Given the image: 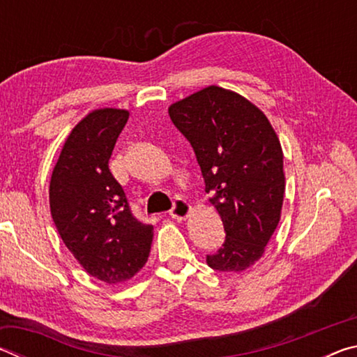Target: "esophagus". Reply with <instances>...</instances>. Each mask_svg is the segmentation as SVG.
<instances>
[{
    "mask_svg": "<svg viewBox=\"0 0 357 357\" xmlns=\"http://www.w3.org/2000/svg\"><path fill=\"white\" fill-rule=\"evenodd\" d=\"M192 213V206L184 200H176L174 202V206L170 211V215L174 220H185L187 217Z\"/></svg>",
    "mask_w": 357,
    "mask_h": 357,
    "instance_id": "34e87169",
    "label": "esophagus"
}]
</instances>
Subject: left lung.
<instances>
[{
  "instance_id": "8db88e82",
  "label": "left lung",
  "mask_w": 357,
  "mask_h": 357,
  "mask_svg": "<svg viewBox=\"0 0 357 357\" xmlns=\"http://www.w3.org/2000/svg\"><path fill=\"white\" fill-rule=\"evenodd\" d=\"M195 151L204 190L225 228L209 268L243 273L263 257L280 222L285 172L275 130L244 96L211 84L168 107Z\"/></svg>"
}]
</instances>
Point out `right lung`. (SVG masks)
<instances>
[{
	"label": "right lung",
	"instance_id": "right-lung-1",
	"mask_svg": "<svg viewBox=\"0 0 357 357\" xmlns=\"http://www.w3.org/2000/svg\"><path fill=\"white\" fill-rule=\"evenodd\" d=\"M128 119L123 108L89 112L66 138L48 189L63 243L89 275L108 285L129 280L143 268L154 236L153 225L132 215L108 168Z\"/></svg>",
	"mask_w": 357,
	"mask_h": 357
}]
</instances>
